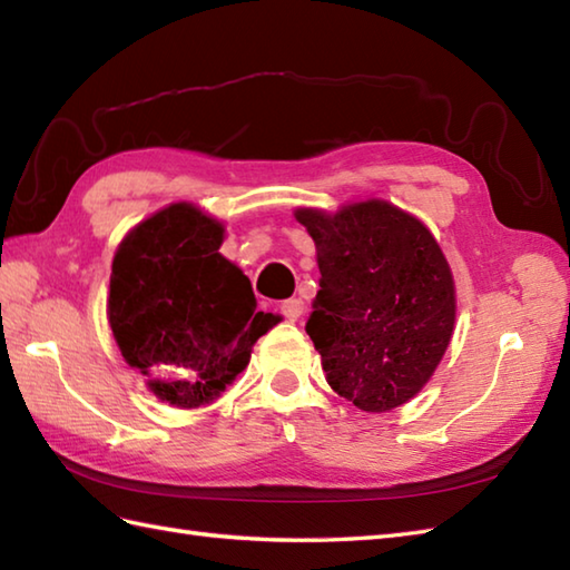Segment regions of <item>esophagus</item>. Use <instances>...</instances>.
<instances>
[{
	"label": "esophagus",
	"instance_id": "esophagus-1",
	"mask_svg": "<svg viewBox=\"0 0 570 570\" xmlns=\"http://www.w3.org/2000/svg\"><path fill=\"white\" fill-rule=\"evenodd\" d=\"M304 311H306V304L301 298H286L284 304H282V313H284V318L286 321H298L301 316H304Z\"/></svg>",
	"mask_w": 570,
	"mask_h": 570
}]
</instances>
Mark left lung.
Segmentation results:
<instances>
[{
	"mask_svg": "<svg viewBox=\"0 0 570 570\" xmlns=\"http://www.w3.org/2000/svg\"><path fill=\"white\" fill-rule=\"evenodd\" d=\"M294 215L316 242L321 292L306 333L331 390L372 414L406 404L455 328V282L439 242L380 198Z\"/></svg>",
	"mask_w": 570,
	"mask_h": 570,
	"instance_id": "1",
	"label": "left lung"
}]
</instances>
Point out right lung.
<instances>
[{
	"mask_svg": "<svg viewBox=\"0 0 570 570\" xmlns=\"http://www.w3.org/2000/svg\"><path fill=\"white\" fill-rule=\"evenodd\" d=\"M223 237V223L198 205L171 203L131 227L112 259L107 318L119 353L178 409L213 404L282 321L254 311L249 278L220 254Z\"/></svg>",
	"mask_w": 570,
	"mask_h": 570,
	"instance_id": "1",
	"label": "right lung"
}]
</instances>
